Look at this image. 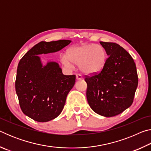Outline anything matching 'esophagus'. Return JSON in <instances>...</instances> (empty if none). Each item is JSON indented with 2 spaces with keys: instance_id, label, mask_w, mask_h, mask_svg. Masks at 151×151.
<instances>
[{
  "instance_id": "34e87169",
  "label": "esophagus",
  "mask_w": 151,
  "mask_h": 151,
  "mask_svg": "<svg viewBox=\"0 0 151 151\" xmlns=\"http://www.w3.org/2000/svg\"><path fill=\"white\" fill-rule=\"evenodd\" d=\"M76 80H77V81H80V80H82V79H83V76H82V75H80V74H78V75H76Z\"/></svg>"
}]
</instances>
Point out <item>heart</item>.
<instances>
[{
    "label": "heart",
    "mask_w": 151,
    "mask_h": 151,
    "mask_svg": "<svg viewBox=\"0 0 151 151\" xmlns=\"http://www.w3.org/2000/svg\"><path fill=\"white\" fill-rule=\"evenodd\" d=\"M60 60L66 67L73 68L75 64L79 66L82 73L94 75L103 70L106 60V53L101 45L83 44L70 48L67 55H61Z\"/></svg>",
    "instance_id": "heart-1"
}]
</instances>
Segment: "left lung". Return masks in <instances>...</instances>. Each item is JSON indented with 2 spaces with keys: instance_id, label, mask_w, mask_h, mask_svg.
Returning a JSON list of instances; mask_svg holds the SVG:
<instances>
[{
  "instance_id": "left-lung-1",
  "label": "left lung",
  "mask_w": 151,
  "mask_h": 151,
  "mask_svg": "<svg viewBox=\"0 0 151 151\" xmlns=\"http://www.w3.org/2000/svg\"><path fill=\"white\" fill-rule=\"evenodd\" d=\"M109 56L103 70L86 76V99L96 113L118 115L133 102L138 86L136 65L129 52L114 42H100Z\"/></svg>"
}]
</instances>
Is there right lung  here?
<instances>
[{
	"mask_svg": "<svg viewBox=\"0 0 151 151\" xmlns=\"http://www.w3.org/2000/svg\"><path fill=\"white\" fill-rule=\"evenodd\" d=\"M69 40L41 41L35 45L18 65L15 88L25 115L37 122H48L61 113L76 76L64 75L57 63L43 66L39 55L55 52L70 43Z\"/></svg>",
	"mask_w": 151,
	"mask_h": 151,
	"instance_id": "obj_1",
	"label": "right lung"
}]
</instances>
